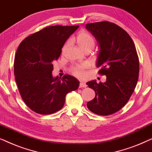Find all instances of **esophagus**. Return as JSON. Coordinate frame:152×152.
I'll use <instances>...</instances> for the list:
<instances>
[{"label":"esophagus","instance_id":"obj_1","mask_svg":"<svg viewBox=\"0 0 152 152\" xmlns=\"http://www.w3.org/2000/svg\"><path fill=\"white\" fill-rule=\"evenodd\" d=\"M86 86H87V85H86V83L83 82H80V88H86Z\"/></svg>","mask_w":152,"mask_h":152}]
</instances>
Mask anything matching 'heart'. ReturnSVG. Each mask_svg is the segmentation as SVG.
Here are the masks:
<instances>
[{
  "label": "heart",
  "instance_id": "obj_1",
  "mask_svg": "<svg viewBox=\"0 0 152 152\" xmlns=\"http://www.w3.org/2000/svg\"><path fill=\"white\" fill-rule=\"evenodd\" d=\"M77 43L79 45L81 48L83 50L86 49H91L92 50L95 46V40L94 38L89 34V33L85 32V31H82L79 33L76 38ZM66 45H64L63 51L65 50ZM88 67V65L86 64H80L77 65L72 66L71 68V72L75 76L77 77L82 78L84 75V70L85 68Z\"/></svg>",
  "mask_w": 152,
  "mask_h": 152
}]
</instances>
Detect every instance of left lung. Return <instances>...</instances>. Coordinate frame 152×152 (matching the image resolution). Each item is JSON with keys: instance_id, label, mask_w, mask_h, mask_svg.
Here are the masks:
<instances>
[{"instance_id": "left-lung-1", "label": "left lung", "mask_w": 152, "mask_h": 152, "mask_svg": "<svg viewBox=\"0 0 152 152\" xmlns=\"http://www.w3.org/2000/svg\"><path fill=\"white\" fill-rule=\"evenodd\" d=\"M86 29L98 43L96 66L105 75V82H88L95 97L87 103L91 112L108 115L121 109L134 93L138 80L139 60L134 41L127 32L113 23L97 22L86 25Z\"/></svg>"}]
</instances>
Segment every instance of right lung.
I'll return each instance as SVG.
<instances>
[{
    "mask_svg": "<svg viewBox=\"0 0 152 152\" xmlns=\"http://www.w3.org/2000/svg\"><path fill=\"white\" fill-rule=\"evenodd\" d=\"M79 28L55 26L45 28L26 37L20 43L14 58V75L26 104L42 115L63 108L66 95L79 88L80 82L70 75L62 79L53 76V61L61 48Z\"/></svg>",
    "mask_w": 152,
    "mask_h": 152,
    "instance_id": "add662e5",
    "label": "right lung"
}]
</instances>
